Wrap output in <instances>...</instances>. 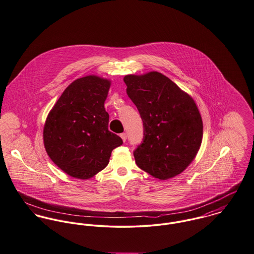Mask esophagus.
Masks as SVG:
<instances>
[{
    "instance_id": "esophagus-1",
    "label": "esophagus",
    "mask_w": 254,
    "mask_h": 254,
    "mask_svg": "<svg viewBox=\"0 0 254 254\" xmlns=\"http://www.w3.org/2000/svg\"><path fill=\"white\" fill-rule=\"evenodd\" d=\"M120 137L123 139V141H126V139H127V134H126V133H122V134L120 135Z\"/></svg>"
}]
</instances>
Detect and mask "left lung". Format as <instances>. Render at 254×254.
I'll use <instances>...</instances> for the list:
<instances>
[{
	"instance_id": "8db88e82",
	"label": "left lung",
	"mask_w": 254,
	"mask_h": 254,
	"mask_svg": "<svg viewBox=\"0 0 254 254\" xmlns=\"http://www.w3.org/2000/svg\"><path fill=\"white\" fill-rule=\"evenodd\" d=\"M143 123L134 151L138 168L155 179L174 178L194 160L202 143L203 121L187 93L158 71L123 78Z\"/></svg>"
}]
</instances>
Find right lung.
Wrapping results in <instances>:
<instances>
[{"label": "right lung", "instance_id": "right-lung-1", "mask_svg": "<svg viewBox=\"0 0 254 254\" xmlns=\"http://www.w3.org/2000/svg\"><path fill=\"white\" fill-rule=\"evenodd\" d=\"M111 80L87 75L72 81L49 112L44 143L50 159L70 177L88 180L105 169L123 143L109 131L104 104Z\"/></svg>", "mask_w": 254, "mask_h": 254}]
</instances>
